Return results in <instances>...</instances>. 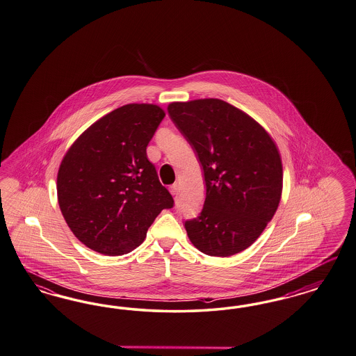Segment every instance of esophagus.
<instances>
[{
	"label": "esophagus",
	"mask_w": 356,
	"mask_h": 356,
	"mask_svg": "<svg viewBox=\"0 0 356 356\" xmlns=\"http://www.w3.org/2000/svg\"><path fill=\"white\" fill-rule=\"evenodd\" d=\"M170 191H171V193L173 196H176L177 192H179V184L172 185L171 188H170Z\"/></svg>",
	"instance_id": "1"
}]
</instances>
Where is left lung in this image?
Segmentation results:
<instances>
[{"instance_id":"1","label":"left lung","mask_w":356,"mask_h":356,"mask_svg":"<svg viewBox=\"0 0 356 356\" xmlns=\"http://www.w3.org/2000/svg\"><path fill=\"white\" fill-rule=\"evenodd\" d=\"M172 121L196 151L207 197L185 221L191 242L210 257H232L252 245L275 216L282 192L279 148L245 111L218 98L171 102Z\"/></svg>"}]
</instances>
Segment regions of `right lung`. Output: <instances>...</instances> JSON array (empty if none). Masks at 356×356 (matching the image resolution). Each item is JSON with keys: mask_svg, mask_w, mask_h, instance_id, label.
I'll list each match as a JSON object with an SVG mask.
<instances>
[{"mask_svg": "<svg viewBox=\"0 0 356 356\" xmlns=\"http://www.w3.org/2000/svg\"><path fill=\"white\" fill-rule=\"evenodd\" d=\"M164 111L127 104L89 126L68 148L58 172V202L74 236L104 255L140 245L173 198L160 184L146 148Z\"/></svg>", "mask_w": 356, "mask_h": 356, "instance_id": "add662e5", "label": "right lung"}]
</instances>
